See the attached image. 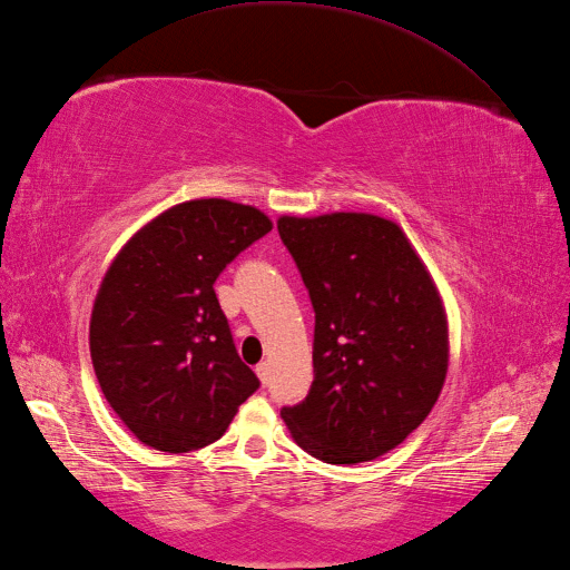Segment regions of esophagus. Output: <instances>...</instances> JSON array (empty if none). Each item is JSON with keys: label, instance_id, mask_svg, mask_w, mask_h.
<instances>
[{"label": "esophagus", "instance_id": "34e87169", "mask_svg": "<svg viewBox=\"0 0 570 570\" xmlns=\"http://www.w3.org/2000/svg\"><path fill=\"white\" fill-rule=\"evenodd\" d=\"M256 374H258L261 384L266 386V384H268V374H271V367H268V363H258V365H256Z\"/></svg>", "mask_w": 570, "mask_h": 570}]
</instances>
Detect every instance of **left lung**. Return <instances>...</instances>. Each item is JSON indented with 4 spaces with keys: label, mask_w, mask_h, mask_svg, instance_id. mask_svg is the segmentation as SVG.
I'll return each instance as SVG.
<instances>
[{
    "label": "left lung",
    "mask_w": 570,
    "mask_h": 570,
    "mask_svg": "<svg viewBox=\"0 0 570 570\" xmlns=\"http://www.w3.org/2000/svg\"><path fill=\"white\" fill-rule=\"evenodd\" d=\"M277 232L309 289L314 380L281 415L326 464L372 462L433 411L448 377L440 289L396 222L370 213L281 215Z\"/></svg>",
    "instance_id": "1"
}]
</instances>
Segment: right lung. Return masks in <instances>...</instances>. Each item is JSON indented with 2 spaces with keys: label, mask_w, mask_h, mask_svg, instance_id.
Returning a JSON list of instances; mask_svg holds the SVG:
<instances>
[{
  "label": "right lung",
  "mask_w": 570,
  "mask_h": 570,
  "mask_svg": "<svg viewBox=\"0 0 570 570\" xmlns=\"http://www.w3.org/2000/svg\"><path fill=\"white\" fill-rule=\"evenodd\" d=\"M271 229L254 205L186 200L137 229L108 266L89 322L91 363L142 445L174 454L210 445L258 390L213 285Z\"/></svg>",
  "instance_id": "add662e5"
}]
</instances>
